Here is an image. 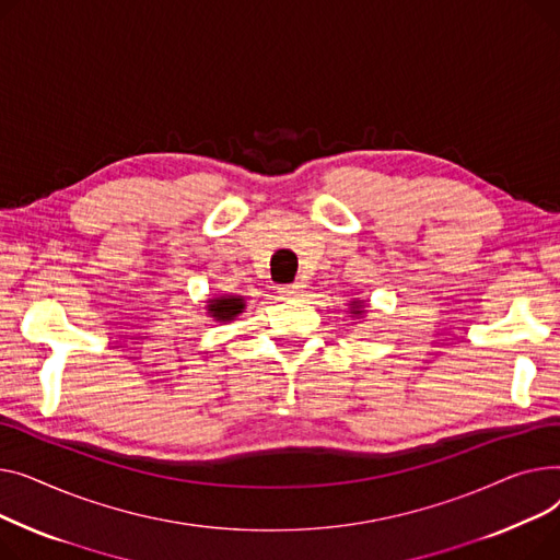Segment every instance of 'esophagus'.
Returning a JSON list of instances; mask_svg holds the SVG:
<instances>
[{"label":"esophagus","mask_w":560,"mask_h":560,"mask_svg":"<svg viewBox=\"0 0 560 560\" xmlns=\"http://www.w3.org/2000/svg\"><path fill=\"white\" fill-rule=\"evenodd\" d=\"M280 293L284 295V299H299V295L303 293V284H301V282L282 284V287H280Z\"/></svg>","instance_id":"esophagus-1"}]
</instances>
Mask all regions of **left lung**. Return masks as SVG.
<instances>
[{"label":"left lung","mask_w":560,"mask_h":560,"mask_svg":"<svg viewBox=\"0 0 560 560\" xmlns=\"http://www.w3.org/2000/svg\"><path fill=\"white\" fill-rule=\"evenodd\" d=\"M350 305H352L350 314H354V316H361V312H364V303H361V301H352Z\"/></svg>","instance_id":"1"}]
</instances>
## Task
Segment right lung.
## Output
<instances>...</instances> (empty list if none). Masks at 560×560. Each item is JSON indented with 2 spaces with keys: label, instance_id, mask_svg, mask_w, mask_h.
<instances>
[{
  "label": "right lung",
  "instance_id": "1",
  "mask_svg": "<svg viewBox=\"0 0 560 560\" xmlns=\"http://www.w3.org/2000/svg\"><path fill=\"white\" fill-rule=\"evenodd\" d=\"M244 307L246 303L242 295H219V299L208 301V314L219 323L233 320L237 314L244 312Z\"/></svg>",
  "mask_w": 560,
  "mask_h": 560
}]
</instances>
